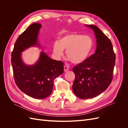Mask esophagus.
Instances as JSON below:
<instances>
[{"mask_svg": "<svg viewBox=\"0 0 128 128\" xmlns=\"http://www.w3.org/2000/svg\"><path fill=\"white\" fill-rule=\"evenodd\" d=\"M69 69V68L67 66H64V72H66L68 71Z\"/></svg>", "mask_w": 128, "mask_h": 128, "instance_id": "obj_1", "label": "esophagus"}]
</instances>
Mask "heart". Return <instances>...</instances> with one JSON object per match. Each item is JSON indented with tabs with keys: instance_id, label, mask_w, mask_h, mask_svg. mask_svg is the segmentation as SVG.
<instances>
[{
	"instance_id": "obj_1",
	"label": "heart",
	"mask_w": 128,
	"mask_h": 128,
	"mask_svg": "<svg viewBox=\"0 0 128 128\" xmlns=\"http://www.w3.org/2000/svg\"><path fill=\"white\" fill-rule=\"evenodd\" d=\"M94 46V41L88 36L71 33L62 37L53 45V53L58 58L66 51V56L72 62L82 63L90 56Z\"/></svg>"
}]
</instances>
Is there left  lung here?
<instances>
[{"label":"left lung","mask_w":128,"mask_h":128,"mask_svg":"<svg viewBox=\"0 0 128 128\" xmlns=\"http://www.w3.org/2000/svg\"><path fill=\"white\" fill-rule=\"evenodd\" d=\"M94 32L96 38L95 53L72 68L75 75L72 90L77 97H96L105 91L113 80L115 54L111 41L97 26L86 25Z\"/></svg>","instance_id":"obj_1"}]
</instances>
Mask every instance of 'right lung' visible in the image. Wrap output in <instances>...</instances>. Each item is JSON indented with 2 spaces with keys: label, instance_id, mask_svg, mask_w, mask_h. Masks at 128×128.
<instances>
[{
  "label": "right lung",
  "instance_id": "1",
  "mask_svg": "<svg viewBox=\"0 0 128 128\" xmlns=\"http://www.w3.org/2000/svg\"><path fill=\"white\" fill-rule=\"evenodd\" d=\"M42 24L34 23L21 34L14 44L11 63L15 83L25 94L36 99L48 97L53 90L56 77L64 72V63L53 60L41 52L34 64L27 65L23 61L22 52L32 46L40 48L38 36Z\"/></svg>",
  "mask_w": 128,
  "mask_h": 128
}]
</instances>
